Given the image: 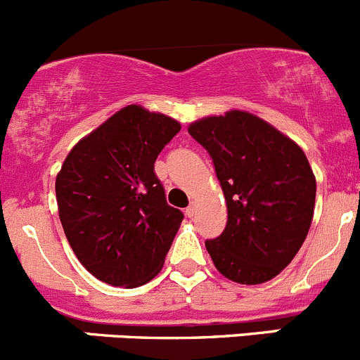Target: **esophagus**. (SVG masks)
I'll list each match as a JSON object with an SVG mask.
<instances>
[{"mask_svg":"<svg viewBox=\"0 0 360 360\" xmlns=\"http://www.w3.org/2000/svg\"><path fill=\"white\" fill-rule=\"evenodd\" d=\"M195 212H197V204H193V202H191L190 207H186V216L188 218H193Z\"/></svg>","mask_w":360,"mask_h":360,"instance_id":"34e87169","label":"esophagus"}]
</instances>
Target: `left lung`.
<instances>
[{"instance_id":"1","label":"left lung","mask_w":360,"mask_h":360,"mask_svg":"<svg viewBox=\"0 0 360 360\" xmlns=\"http://www.w3.org/2000/svg\"><path fill=\"white\" fill-rule=\"evenodd\" d=\"M188 134L209 153L226 202L225 230L205 240L229 280H273L297 255L311 226L316 181L302 149L243 110L204 117Z\"/></svg>"}]
</instances>
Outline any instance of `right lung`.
I'll use <instances>...</instances> for the list:
<instances>
[{"label":"right lung","instance_id":"obj_1","mask_svg":"<svg viewBox=\"0 0 360 360\" xmlns=\"http://www.w3.org/2000/svg\"><path fill=\"white\" fill-rule=\"evenodd\" d=\"M181 124L128 105L73 146L56 177L59 219L80 264L112 287L146 285L162 271L184 214L155 174Z\"/></svg>","mask_w":360,"mask_h":360}]
</instances>
